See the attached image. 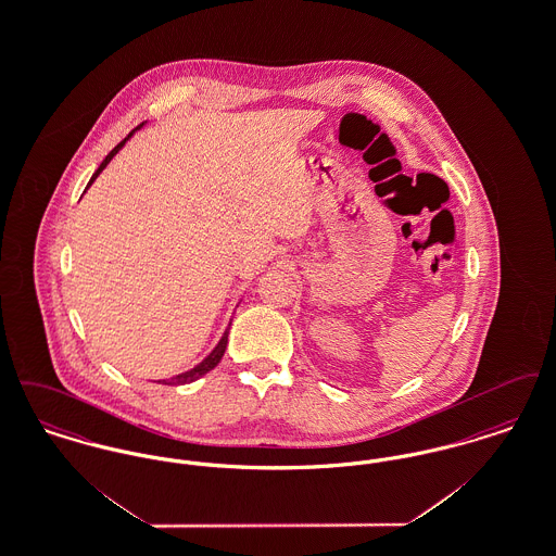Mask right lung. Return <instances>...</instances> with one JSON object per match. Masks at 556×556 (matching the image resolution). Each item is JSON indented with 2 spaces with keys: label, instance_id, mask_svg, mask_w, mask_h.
Masks as SVG:
<instances>
[{
  "label": "right lung",
  "instance_id": "add662e5",
  "mask_svg": "<svg viewBox=\"0 0 556 556\" xmlns=\"http://www.w3.org/2000/svg\"><path fill=\"white\" fill-rule=\"evenodd\" d=\"M131 135L132 131L129 132V135H127V137H125V139H123V141H121V143H118V146H116V148H114L110 154H108L106 159H104V162L100 164V168L93 173V177H91V181L87 184V187L91 186V184L96 181V177H98V175H100V173L106 168L108 162H110L112 156H114V154H116V152H118V150L125 146V141H127ZM227 338H229V329L225 331V336L220 338L218 345L212 350L211 356H206V358H204V361H202L198 367H193V369L187 370V372H181V375H177V377H173V379H164V381H160V383H164V386H184V383H191V381L200 379L202 375H206L208 370L214 369V367L220 363V358H223V354H225V348H227Z\"/></svg>",
  "mask_w": 556,
  "mask_h": 556
}]
</instances>
